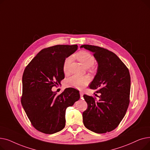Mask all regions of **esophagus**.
<instances>
[{"instance_id": "esophagus-1", "label": "esophagus", "mask_w": 150, "mask_h": 150, "mask_svg": "<svg viewBox=\"0 0 150 150\" xmlns=\"http://www.w3.org/2000/svg\"><path fill=\"white\" fill-rule=\"evenodd\" d=\"M80 97H82L83 96V92L82 91H80Z\"/></svg>"}]
</instances>
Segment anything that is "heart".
Here are the masks:
<instances>
[{"label": "heart", "instance_id": "b5f03b06", "mask_svg": "<svg viewBox=\"0 0 150 150\" xmlns=\"http://www.w3.org/2000/svg\"><path fill=\"white\" fill-rule=\"evenodd\" d=\"M76 58L85 67H92L95 63V57L92 54L86 51H80L75 54ZM72 58L67 57L63 63L62 69L65 74L69 72V67ZM90 81L88 76H80L78 75H73L66 80V85L68 87H72L77 89H82L87 86Z\"/></svg>", "mask_w": 150, "mask_h": 150}]
</instances>
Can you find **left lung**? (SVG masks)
Segmentation results:
<instances>
[{"mask_svg": "<svg viewBox=\"0 0 150 150\" xmlns=\"http://www.w3.org/2000/svg\"><path fill=\"white\" fill-rule=\"evenodd\" d=\"M80 47L92 52L98 62L97 74L89 88L100 93L98 101L93 97L83 96L88 104L87 109L83 112L84 125L96 133L110 132L120 124L129 106V70L114 53L106 49L91 45Z\"/></svg>", "mask_w": 150, "mask_h": 150, "instance_id": "left-lung-1", "label": "left lung"}]
</instances>
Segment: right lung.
<instances>
[{"label": "right lung", "instance_id": "add662e5", "mask_svg": "<svg viewBox=\"0 0 150 150\" xmlns=\"http://www.w3.org/2000/svg\"><path fill=\"white\" fill-rule=\"evenodd\" d=\"M77 48V45H57L44 49L23 72L21 103L31 125L41 132L52 134L64 128L67 108L80 99L79 91L72 88L58 96L52 91L64 78L63 63Z\"/></svg>", "mask_w": 150, "mask_h": 150}]
</instances>
